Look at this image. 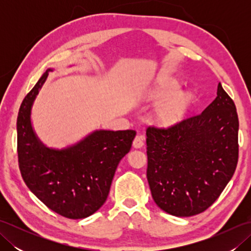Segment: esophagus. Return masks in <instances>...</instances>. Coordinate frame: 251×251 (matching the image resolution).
I'll use <instances>...</instances> for the list:
<instances>
[{
  "instance_id": "esophagus-1",
  "label": "esophagus",
  "mask_w": 251,
  "mask_h": 251,
  "mask_svg": "<svg viewBox=\"0 0 251 251\" xmlns=\"http://www.w3.org/2000/svg\"><path fill=\"white\" fill-rule=\"evenodd\" d=\"M145 145V137L141 135H137L134 139V142H132V146L135 148H141Z\"/></svg>"
}]
</instances>
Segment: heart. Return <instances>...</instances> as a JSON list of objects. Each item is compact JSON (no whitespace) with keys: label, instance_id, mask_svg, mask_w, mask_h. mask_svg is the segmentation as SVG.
Segmentation results:
<instances>
[{"label":"heart","instance_id":"heart-1","mask_svg":"<svg viewBox=\"0 0 251 251\" xmlns=\"http://www.w3.org/2000/svg\"><path fill=\"white\" fill-rule=\"evenodd\" d=\"M180 90V86L175 82H170L163 89V98H172L166 102L161 104L156 109V119L162 124H172L178 121L184 114L186 109L192 102V96L189 94H180L176 96ZM174 98L173 99L172 97Z\"/></svg>","mask_w":251,"mask_h":251}]
</instances>
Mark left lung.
<instances>
[{"instance_id":"left-lung-1","label":"left lung","mask_w":251,"mask_h":251,"mask_svg":"<svg viewBox=\"0 0 251 251\" xmlns=\"http://www.w3.org/2000/svg\"><path fill=\"white\" fill-rule=\"evenodd\" d=\"M238 116L218 85L201 113L167 127L147 128V178L156 205L191 217L209 208L233 177L238 161Z\"/></svg>"}]
</instances>
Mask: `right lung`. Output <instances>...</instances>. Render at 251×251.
Masks as SVG:
<instances>
[{
    "instance_id": "right-lung-1",
    "label": "right lung",
    "mask_w": 251,
    "mask_h": 251,
    "mask_svg": "<svg viewBox=\"0 0 251 251\" xmlns=\"http://www.w3.org/2000/svg\"><path fill=\"white\" fill-rule=\"evenodd\" d=\"M50 71L46 70L20 105L19 169L26 186L50 209L69 219H83L104 204L117 165L129 152L136 130H96L63 150L46 148L32 129L30 114Z\"/></svg>"
}]
</instances>
